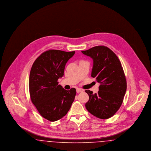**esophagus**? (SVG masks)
I'll use <instances>...</instances> for the list:
<instances>
[{"label":"esophagus","mask_w":151,"mask_h":151,"mask_svg":"<svg viewBox=\"0 0 151 151\" xmlns=\"http://www.w3.org/2000/svg\"><path fill=\"white\" fill-rule=\"evenodd\" d=\"M83 92V91H82L81 89L78 88V89H76V92H77V93H81V92Z\"/></svg>","instance_id":"1"}]
</instances>
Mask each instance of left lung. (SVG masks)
Segmentation results:
<instances>
[{"label": "left lung", "instance_id": "obj_1", "mask_svg": "<svg viewBox=\"0 0 151 151\" xmlns=\"http://www.w3.org/2000/svg\"><path fill=\"white\" fill-rule=\"evenodd\" d=\"M81 52L92 58L93 65L91 76L100 84L97 93L86 90L89 101L87 110L100 119L115 114L122 105L127 82L121 63L115 53L105 46H97Z\"/></svg>", "mask_w": 151, "mask_h": 151}]
</instances>
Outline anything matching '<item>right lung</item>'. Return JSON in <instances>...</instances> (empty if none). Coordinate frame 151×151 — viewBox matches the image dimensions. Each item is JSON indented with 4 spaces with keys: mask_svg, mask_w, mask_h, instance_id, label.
Here are the masks:
<instances>
[{
    "mask_svg": "<svg viewBox=\"0 0 151 151\" xmlns=\"http://www.w3.org/2000/svg\"><path fill=\"white\" fill-rule=\"evenodd\" d=\"M75 51L49 50L34 62L29 75L30 99L39 113L51 122L67 114L76 94L75 88L67 91L58 84L64 75L65 65Z\"/></svg>",
    "mask_w": 151,
    "mask_h": 151,
    "instance_id": "1",
    "label": "right lung"
}]
</instances>
